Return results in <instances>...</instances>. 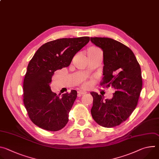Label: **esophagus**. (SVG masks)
Listing matches in <instances>:
<instances>
[{
	"label": "esophagus",
	"mask_w": 159,
	"mask_h": 159,
	"mask_svg": "<svg viewBox=\"0 0 159 159\" xmlns=\"http://www.w3.org/2000/svg\"><path fill=\"white\" fill-rule=\"evenodd\" d=\"M77 93H78V94H79V95H83V94H86V93H87V92H86V91H84V90H78Z\"/></svg>",
	"instance_id": "34e87169"
}]
</instances>
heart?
<instances>
[{"label": "heart", "instance_id": "b5f03b06", "mask_svg": "<svg viewBox=\"0 0 159 159\" xmlns=\"http://www.w3.org/2000/svg\"><path fill=\"white\" fill-rule=\"evenodd\" d=\"M89 50H97V48H89ZM87 83L84 82V84H83V86H84V87H86V86H87Z\"/></svg>", "mask_w": 159, "mask_h": 159}]
</instances>
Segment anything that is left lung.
I'll return each instance as SVG.
<instances>
[{"mask_svg":"<svg viewBox=\"0 0 159 159\" xmlns=\"http://www.w3.org/2000/svg\"><path fill=\"white\" fill-rule=\"evenodd\" d=\"M103 51V81L101 85L115 90L113 97L105 99L91 92L94 121L106 128L115 127L126 121L137 105L142 89L140 66L133 52L123 43L109 38H90Z\"/></svg>","mask_w":159,"mask_h":159,"instance_id":"obj_1","label":"left lung"}]
</instances>
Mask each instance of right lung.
<instances>
[{
    "mask_svg": "<svg viewBox=\"0 0 159 159\" xmlns=\"http://www.w3.org/2000/svg\"><path fill=\"white\" fill-rule=\"evenodd\" d=\"M90 40L88 36L61 38L43 44L30 60L23 82L24 104L32 122L51 131L62 129L77 93L57 95L51 90L55 71L69 66L74 55Z\"/></svg>",
    "mask_w": 159,
    "mask_h": 159,
    "instance_id": "right-lung-1",
    "label": "right lung"
}]
</instances>
